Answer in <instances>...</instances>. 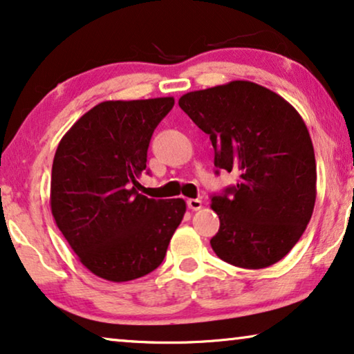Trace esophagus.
Wrapping results in <instances>:
<instances>
[{"label":"esophagus","mask_w":354,"mask_h":354,"mask_svg":"<svg viewBox=\"0 0 354 354\" xmlns=\"http://www.w3.org/2000/svg\"><path fill=\"white\" fill-rule=\"evenodd\" d=\"M187 207L191 208L192 212H197L202 208V201H198V198H187Z\"/></svg>","instance_id":"esophagus-1"}]
</instances>
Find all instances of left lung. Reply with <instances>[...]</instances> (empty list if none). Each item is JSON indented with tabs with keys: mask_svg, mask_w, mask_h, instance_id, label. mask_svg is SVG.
<instances>
[{
	"mask_svg": "<svg viewBox=\"0 0 354 354\" xmlns=\"http://www.w3.org/2000/svg\"><path fill=\"white\" fill-rule=\"evenodd\" d=\"M178 104L210 136L215 167L239 175L236 186L212 197L220 216L213 252L247 270L274 265L298 242L315 210V149L300 113L245 80L191 91Z\"/></svg>",
	"mask_w": 354,
	"mask_h": 354,
	"instance_id": "1",
	"label": "left lung"
}]
</instances>
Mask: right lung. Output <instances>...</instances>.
I'll use <instances>...</instances> for the list:
<instances>
[{
    "label": "right lung",
    "instance_id": "obj_1",
    "mask_svg": "<svg viewBox=\"0 0 354 354\" xmlns=\"http://www.w3.org/2000/svg\"><path fill=\"white\" fill-rule=\"evenodd\" d=\"M173 106V97L101 102L57 146L54 221L82 265L106 281H133L160 266L186 213L183 198L136 191L153 129Z\"/></svg>",
    "mask_w": 354,
    "mask_h": 354
}]
</instances>
